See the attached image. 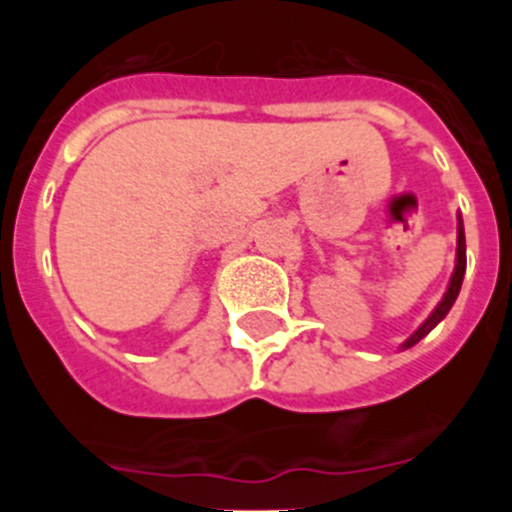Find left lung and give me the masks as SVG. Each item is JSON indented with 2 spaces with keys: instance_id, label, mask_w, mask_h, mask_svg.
<instances>
[{
  "instance_id": "obj_1",
  "label": "left lung",
  "mask_w": 512,
  "mask_h": 512,
  "mask_svg": "<svg viewBox=\"0 0 512 512\" xmlns=\"http://www.w3.org/2000/svg\"><path fill=\"white\" fill-rule=\"evenodd\" d=\"M463 275H466V237H463V225H458V260H456V272H453V277H451V285H448V292H446V297L441 299V304H438V307H436V312H433L431 317H428L426 322H423L421 327H418L416 332L411 334L409 339H406L404 349L414 347V344L421 342V339L426 337V334L431 332V329L436 327V324L441 322L443 317H446V314H448V309H451V307H453V302H456L458 292H461V285H463Z\"/></svg>"
}]
</instances>
